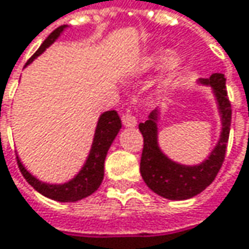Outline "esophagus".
I'll list each match as a JSON object with an SVG mask.
<instances>
[{
	"label": "esophagus",
	"mask_w": 249,
	"mask_h": 249,
	"mask_svg": "<svg viewBox=\"0 0 249 249\" xmlns=\"http://www.w3.org/2000/svg\"><path fill=\"white\" fill-rule=\"evenodd\" d=\"M122 123H123L124 127H134L137 120H136V117L132 113H124V115L122 116Z\"/></svg>",
	"instance_id": "34e87169"
}]
</instances>
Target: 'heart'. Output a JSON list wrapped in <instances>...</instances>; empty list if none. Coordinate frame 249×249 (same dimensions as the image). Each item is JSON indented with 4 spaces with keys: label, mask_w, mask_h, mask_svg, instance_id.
Instances as JSON below:
<instances>
[{
    "label": "heart",
    "mask_w": 249,
    "mask_h": 249,
    "mask_svg": "<svg viewBox=\"0 0 249 249\" xmlns=\"http://www.w3.org/2000/svg\"><path fill=\"white\" fill-rule=\"evenodd\" d=\"M167 53H169L167 51H157V52L150 53V55L146 56L144 61L142 62V69L149 71V69H153V68L159 66L160 63L164 62V61L167 59ZM181 62H183V61H181V58H178V56H171V58H169V59H167V65H166L169 73L176 72V71L180 68Z\"/></svg>",
    "instance_id": "b5f03b06"
}]
</instances>
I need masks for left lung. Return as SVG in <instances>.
<instances>
[{
  "label": "left lung",
  "instance_id": "obj_1",
  "mask_svg": "<svg viewBox=\"0 0 249 249\" xmlns=\"http://www.w3.org/2000/svg\"><path fill=\"white\" fill-rule=\"evenodd\" d=\"M203 83L214 89L222 119V132L218 144L210 157L200 166H181L169 160L157 146V110L151 112L149 120L139 124L143 134V151L140 159V173L147 187L156 194L169 200H187L200 194L208 187L221 169L231 126V103L227 96L225 78L222 73H213Z\"/></svg>",
  "mask_w": 249,
  "mask_h": 249
}]
</instances>
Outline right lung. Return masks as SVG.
Returning <instances> with one entry per match:
<instances>
[{
	"label": "right lung",
	"mask_w": 249,
	"mask_h": 249,
	"mask_svg": "<svg viewBox=\"0 0 249 249\" xmlns=\"http://www.w3.org/2000/svg\"><path fill=\"white\" fill-rule=\"evenodd\" d=\"M63 28L65 27L56 28L53 32H51L49 36L38 48V51L29 58L28 63L31 62L34 58H36L38 55H41L45 49L59 36V34L63 31ZM120 127H122V120H120V117H119L116 110L105 112L103 115L100 116L98 122V127H96V133H95V139H93V144H92V149H90V154H89V157L86 160V164L83 166V169L80 170L79 174L66 184L51 186V184L41 183L39 180H36L34 176H31L28 173L25 167L21 164L19 159L17 157L18 167H19L22 176L25 177L28 183L45 197H48L51 200H55V201H61V203H72V201L82 200V198L90 196L92 193H95L99 188V186L102 184L105 159H106L107 150H109L112 142L115 140L116 134L119 133Z\"/></svg>",
	"instance_id": "1"
}]
</instances>
